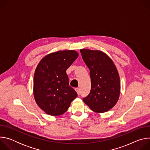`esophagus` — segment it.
Wrapping results in <instances>:
<instances>
[{
	"instance_id": "34e87169",
	"label": "esophagus",
	"mask_w": 150,
	"mask_h": 150,
	"mask_svg": "<svg viewBox=\"0 0 150 150\" xmlns=\"http://www.w3.org/2000/svg\"><path fill=\"white\" fill-rule=\"evenodd\" d=\"M75 91H76V92L77 93L78 95H79V94H80V89H79V88H75Z\"/></svg>"
}]
</instances>
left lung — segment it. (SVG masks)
<instances>
[{
	"mask_svg": "<svg viewBox=\"0 0 150 150\" xmlns=\"http://www.w3.org/2000/svg\"><path fill=\"white\" fill-rule=\"evenodd\" d=\"M83 60L90 69L91 91L83 102L97 113L110 110L120 96V78L112 59L101 50L81 49Z\"/></svg>",
	"mask_w": 150,
	"mask_h": 150,
	"instance_id": "8db88e82",
	"label": "left lung"
}]
</instances>
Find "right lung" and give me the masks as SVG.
<instances>
[{
  "mask_svg": "<svg viewBox=\"0 0 150 150\" xmlns=\"http://www.w3.org/2000/svg\"><path fill=\"white\" fill-rule=\"evenodd\" d=\"M78 55L75 50H60L46 55L38 63L34 75V97L47 115L57 116L65 113L76 98L66 71Z\"/></svg>",
  "mask_w": 150,
  "mask_h": 150,
  "instance_id": "add662e5",
  "label": "right lung"
}]
</instances>
